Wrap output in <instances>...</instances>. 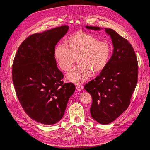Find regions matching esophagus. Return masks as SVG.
<instances>
[{
  "mask_svg": "<svg viewBox=\"0 0 150 150\" xmlns=\"http://www.w3.org/2000/svg\"><path fill=\"white\" fill-rule=\"evenodd\" d=\"M76 88L78 91H81V90H83V88L81 85H76Z\"/></svg>",
  "mask_w": 150,
  "mask_h": 150,
  "instance_id": "esophagus-1",
  "label": "esophagus"
}]
</instances>
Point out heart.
Returning <instances> with one entry per match:
<instances>
[{
  "mask_svg": "<svg viewBox=\"0 0 150 150\" xmlns=\"http://www.w3.org/2000/svg\"><path fill=\"white\" fill-rule=\"evenodd\" d=\"M67 42L69 48L63 45L56 47L54 56L59 67L65 72L71 69L78 59L79 65L67 74L68 81L76 83L83 82L93 72L100 73L108 65L112 53L109 42L100 41L86 33L71 36Z\"/></svg>",
  "mask_w": 150,
  "mask_h": 150,
  "instance_id": "heart-1",
  "label": "heart"
}]
</instances>
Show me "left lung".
Masks as SVG:
<instances>
[{
  "mask_svg": "<svg viewBox=\"0 0 150 150\" xmlns=\"http://www.w3.org/2000/svg\"><path fill=\"white\" fill-rule=\"evenodd\" d=\"M87 29L101 30L98 27ZM110 36L114 47L105 68L84 86L93 99L91 117L107 125L116 119L128 108L138 81V66L135 51L130 42L115 30L104 28Z\"/></svg>",
  "mask_w": 150,
  "mask_h": 150,
  "instance_id": "8db88e82",
  "label": "left lung"
}]
</instances>
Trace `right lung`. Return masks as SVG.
<instances>
[{
    "instance_id": "obj_1",
    "label": "right lung",
    "mask_w": 150,
    "mask_h": 150,
    "mask_svg": "<svg viewBox=\"0 0 150 150\" xmlns=\"http://www.w3.org/2000/svg\"><path fill=\"white\" fill-rule=\"evenodd\" d=\"M68 29L63 25L30 35L21 44L13 62L17 97L28 116L40 123L58 122L75 90L74 83H63L54 56L56 45Z\"/></svg>"
}]
</instances>
